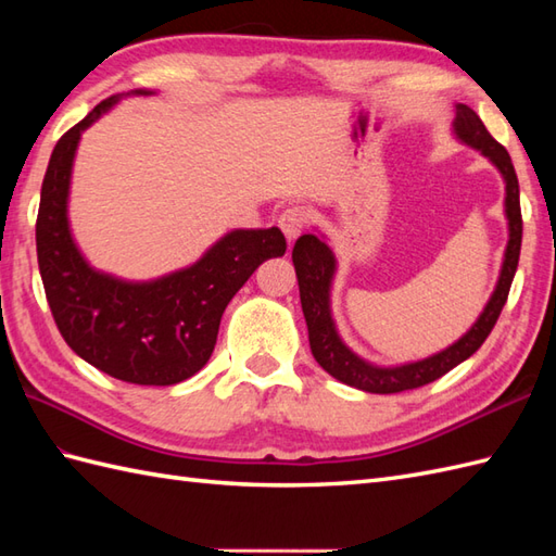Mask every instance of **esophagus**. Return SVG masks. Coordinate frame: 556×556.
<instances>
[{
	"label": "esophagus",
	"mask_w": 556,
	"mask_h": 556,
	"mask_svg": "<svg viewBox=\"0 0 556 556\" xmlns=\"http://www.w3.org/2000/svg\"><path fill=\"white\" fill-rule=\"evenodd\" d=\"M305 219H308V217H305V210L299 207V205H291L279 215V229L285 231L289 241H293V239H299V236H301V231L305 227Z\"/></svg>",
	"instance_id": "obj_1"
}]
</instances>
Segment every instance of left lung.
<instances>
[{
    "label": "left lung",
    "instance_id": "1",
    "mask_svg": "<svg viewBox=\"0 0 556 556\" xmlns=\"http://www.w3.org/2000/svg\"><path fill=\"white\" fill-rule=\"evenodd\" d=\"M454 136L460 143L480 150L494 167L500 169L504 179V215L509 222V241H506L504 263L500 269L497 287H494L492 296L485 308H482L480 317L473 323V327L454 341L452 346L434 353L416 363L404 365H375L361 358L358 353H353L344 341H341L334 317H332V281L337 271V257L332 248L327 245L323 236L303 233L293 245V267H296L299 277V291H301V308L305 315V325H308V339L311 351L315 361L323 365L339 382L349 387L363 389L370 394H396L406 392V389H418L422 384H430L440 380L458 363L473 356V353L482 346V341L492 332L494 323L504 308L506 296H509L511 281L518 267V255H521V233H523V219H521V200H518V179L514 172V164L509 152L500 146L497 140L490 136L485 124L480 122V116L468 108V104H456V119H454Z\"/></svg>",
    "mask_w": 556,
    "mask_h": 556
}]
</instances>
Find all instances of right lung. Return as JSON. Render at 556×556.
I'll return each mask as SVG.
<instances>
[{
	"label": "right lung",
	"mask_w": 556,
	"mask_h": 556,
	"mask_svg": "<svg viewBox=\"0 0 556 556\" xmlns=\"http://www.w3.org/2000/svg\"><path fill=\"white\" fill-rule=\"evenodd\" d=\"M122 98L102 100L54 146L35 224L38 265L54 323L74 353L122 382L169 387L210 361L224 308L265 260L287 253V239L277 227L233 229L191 267L150 281L92 267L68 227L71 169L80 134Z\"/></svg>",
	"instance_id": "1"
}]
</instances>
